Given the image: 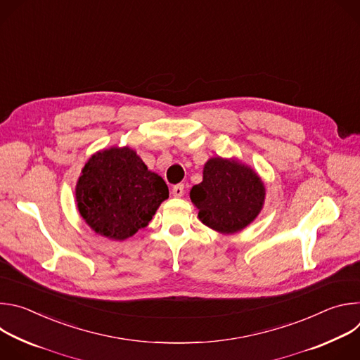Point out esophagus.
Instances as JSON below:
<instances>
[{"mask_svg": "<svg viewBox=\"0 0 360 360\" xmlns=\"http://www.w3.org/2000/svg\"><path fill=\"white\" fill-rule=\"evenodd\" d=\"M184 192H185V185L184 184H178L172 188V195L175 198H181L184 195Z\"/></svg>", "mask_w": 360, "mask_h": 360, "instance_id": "1", "label": "esophagus"}]
</instances>
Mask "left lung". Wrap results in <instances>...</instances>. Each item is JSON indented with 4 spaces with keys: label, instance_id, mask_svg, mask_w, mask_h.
<instances>
[{
    "label": "left lung",
    "instance_id": "left-lung-1",
    "mask_svg": "<svg viewBox=\"0 0 360 360\" xmlns=\"http://www.w3.org/2000/svg\"><path fill=\"white\" fill-rule=\"evenodd\" d=\"M189 196L202 224L221 233H236L259 215L265 185L252 168L217 157L205 164L203 179Z\"/></svg>",
    "mask_w": 360,
    "mask_h": 360
}]
</instances>
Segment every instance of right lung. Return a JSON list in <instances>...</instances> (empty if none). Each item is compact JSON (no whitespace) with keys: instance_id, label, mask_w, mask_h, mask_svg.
<instances>
[{"instance_id":"1","label":"right lung","mask_w":360,"mask_h":360,"mask_svg":"<svg viewBox=\"0 0 360 360\" xmlns=\"http://www.w3.org/2000/svg\"><path fill=\"white\" fill-rule=\"evenodd\" d=\"M168 196L165 181L128 146L94 153L75 188L82 219L96 233L115 240L145 228Z\"/></svg>"}]
</instances>
